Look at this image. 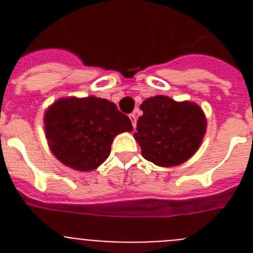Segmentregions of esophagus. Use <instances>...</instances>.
I'll use <instances>...</instances> for the list:
<instances>
[{
    "mask_svg": "<svg viewBox=\"0 0 253 253\" xmlns=\"http://www.w3.org/2000/svg\"><path fill=\"white\" fill-rule=\"evenodd\" d=\"M129 118H130L131 125H133L134 128H135V126H137V116H135V114H130V115H129Z\"/></svg>",
    "mask_w": 253,
    "mask_h": 253,
    "instance_id": "34e87169",
    "label": "esophagus"
}]
</instances>
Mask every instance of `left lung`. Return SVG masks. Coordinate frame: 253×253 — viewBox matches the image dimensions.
I'll list each match as a JSON object with an SVG mask.
<instances>
[{
    "label": "left lung",
    "instance_id": "1",
    "mask_svg": "<svg viewBox=\"0 0 253 253\" xmlns=\"http://www.w3.org/2000/svg\"><path fill=\"white\" fill-rule=\"evenodd\" d=\"M140 110L134 138L147 161L173 167L196 153L207 131V118L198 104L157 95L144 100Z\"/></svg>",
    "mask_w": 253,
    "mask_h": 253
}]
</instances>
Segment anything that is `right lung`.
Wrapping results in <instances>:
<instances>
[{
	"label": "right lung",
	"instance_id": "obj_1",
	"mask_svg": "<svg viewBox=\"0 0 253 253\" xmlns=\"http://www.w3.org/2000/svg\"><path fill=\"white\" fill-rule=\"evenodd\" d=\"M48 146L59 162L90 172L106 161L114 138L133 130L130 119L116 105L96 96L60 97L45 110Z\"/></svg>",
	"mask_w": 253,
	"mask_h": 253
}]
</instances>
